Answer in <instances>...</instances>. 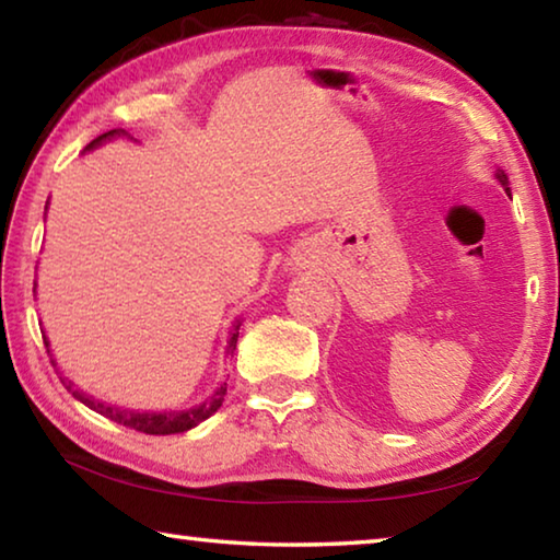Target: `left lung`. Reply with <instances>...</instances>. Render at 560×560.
<instances>
[{"instance_id": "obj_1", "label": "left lung", "mask_w": 560, "mask_h": 560, "mask_svg": "<svg viewBox=\"0 0 560 560\" xmlns=\"http://www.w3.org/2000/svg\"><path fill=\"white\" fill-rule=\"evenodd\" d=\"M499 180L503 183V186H509V180H506V176H503V173H499ZM506 194H509V188H506Z\"/></svg>"}]
</instances>
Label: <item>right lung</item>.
I'll use <instances>...</instances> for the list:
<instances>
[{
    "label": "right lung",
    "instance_id": "1",
    "mask_svg": "<svg viewBox=\"0 0 560 560\" xmlns=\"http://www.w3.org/2000/svg\"><path fill=\"white\" fill-rule=\"evenodd\" d=\"M116 133H121V131H116V128H114V131L101 133L98 139H94V141L86 145V149H94V145H98L101 141H106V139H112V136H116ZM235 342H237V332H233V337H231V350H235ZM44 345H47V352H49L47 337H44ZM63 384H67V382H63ZM67 389L79 401H84L86 407L98 411V415H104L108 419H114L116 424H124L128 429H136V432H143V434H180V432H188V429H194L196 424H200V421H206L210 415H215V411L220 409V405H223V397H225V384H220V389L213 394V397H210L208 401H203V405L196 407V409L166 411V415H139V411H131V409L106 407L104 401L89 397V394L79 392V389H71V382L67 384Z\"/></svg>",
    "mask_w": 560,
    "mask_h": 560
}]
</instances>
